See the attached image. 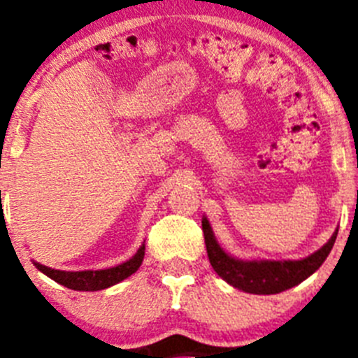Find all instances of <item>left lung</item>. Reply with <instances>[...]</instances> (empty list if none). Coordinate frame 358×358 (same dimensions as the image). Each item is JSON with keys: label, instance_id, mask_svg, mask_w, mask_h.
<instances>
[{"label": "left lung", "instance_id": "left-lung-1", "mask_svg": "<svg viewBox=\"0 0 358 358\" xmlns=\"http://www.w3.org/2000/svg\"><path fill=\"white\" fill-rule=\"evenodd\" d=\"M208 258L218 276L235 289L249 294H278L299 285L317 271L334 248L337 231L314 255L303 260H238L227 255L213 235L208 218H202Z\"/></svg>", "mask_w": 358, "mask_h": 358}]
</instances>
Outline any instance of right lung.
I'll list each match as a JSON object with an SVG mask.
<instances>
[{
    "label": "right lung",
    "instance_id": "right-lung-1",
    "mask_svg": "<svg viewBox=\"0 0 358 358\" xmlns=\"http://www.w3.org/2000/svg\"><path fill=\"white\" fill-rule=\"evenodd\" d=\"M145 256V243L138 249L131 260L123 262V264L116 265V267L110 268H100V271H77V273H71V271H57V268H50L46 265H41L37 262H34L41 273L46 274L48 278H52L53 281L61 283V285L68 287L71 290H85V292H94V290H103L109 289V287L116 285L120 281H123L125 278H129L131 274H134L138 268H140L141 262H143Z\"/></svg>",
    "mask_w": 358,
    "mask_h": 358
}]
</instances>
